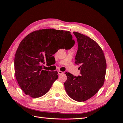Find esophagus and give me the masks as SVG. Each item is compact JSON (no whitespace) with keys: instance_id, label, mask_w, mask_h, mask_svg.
<instances>
[{"instance_id":"1","label":"esophagus","mask_w":123,"mask_h":123,"mask_svg":"<svg viewBox=\"0 0 123 123\" xmlns=\"http://www.w3.org/2000/svg\"><path fill=\"white\" fill-rule=\"evenodd\" d=\"M58 74H60V75H61V74H62L64 73V72L61 71H58Z\"/></svg>"}]
</instances>
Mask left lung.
I'll list each match as a JSON object with an SVG mask.
<instances>
[{
  "mask_svg": "<svg viewBox=\"0 0 123 123\" xmlns=\"http://www.w3.org/2000/svg\"><path fill=\"white\" fill-rule=\"evenodd\" d=\"M73 34L79 46L75 63L80 65V75L76 77L66 72L67 79L64 85L70 97L81 102L92 98L103 86L107 65L103 50L97 43L81 33Z\"/></svg>",
  "mask_w": 123,
  "mask_h": 123,
  "instance_id": "8db88e82",
  "label": "left lung"
}]
</instances>
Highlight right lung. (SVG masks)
I'll return each instance as SVG.
<instances>
[{
    "instance_id": "add662e5",
    "label": "right lung",
    "mask_w": 123,
    "mask_h": 123,
    "mask_svg": "<svg viewBox=\"0 0 123 123\" xmlns=\"http://www.w3.org/2000/svg\"><path fill=\"white\" fill-rule=\"evenodd\" d=\"M74 43L70 32L54 29L33 31L21 40L15 56V75L26 95L37 98L49 91L58 72L43 70L41 64L59 49L71 48Z\"/></svg>"
}]
</instances>
